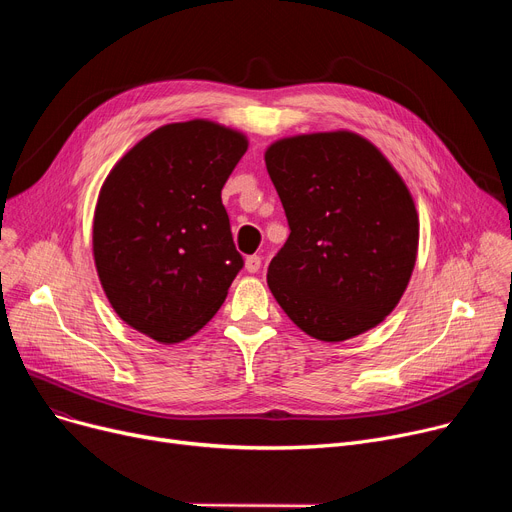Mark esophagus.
Returning a JSON list of instances; mask_svg holds the SVG:
<instances>
[{
  "label": "esophagus",
  "instance_id": "34e87169",
  "mask_svg": "<svg viewBox=\"0 0 512 512\" xmlns=\"http://www.w3.org/2000/svg\"><path fill=\"white\" fill-rule=\"evenodd\" d=\"M259 267H261V257H259V255H249V257L245 259V270H247L249 274H257Z\"/></svg>",
  "mask_w": 512,
  "mask_h": 512
}]
</instances>
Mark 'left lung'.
Instances as JSON below:
<instances>
[{"mask_svg":"<svg viewBox=\"0 0 512 512\" xmlns=\"http://www.w3.org/2000/svg\"><path fill=\"white\" fill-rule=\"evenodd\" d=\"M263 157L290 226L267 267L282 311L321 342L380 326L419 251L407 182L369 139L342 128L278 139Z\"/></svg>","mask_w":512,"mask_h":512,"instance_id":"1","label":"left lung"}]
</instances>
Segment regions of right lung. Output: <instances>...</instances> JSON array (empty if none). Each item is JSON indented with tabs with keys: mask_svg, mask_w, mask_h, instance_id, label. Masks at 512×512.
Listing matches in <instances>:
<instances>
[{
	"mask_svg": "<svg viewBox=\"0 0 512 512\" xmlns=\"http://www.w3.org/2000/svg\"><path fill=\"white\" fill-rule=\"evenodd\" d=\"M245 132L195 118L155 128L101 184L93 259L126 326L159 344L195 336L242 267L222 188L245 155Z\"/></svg>",
	"mask_w": 512,
	"mask_h": 512,
	"instance_id": "obj_1",
	"label": "right lung"
}]
</instances>
